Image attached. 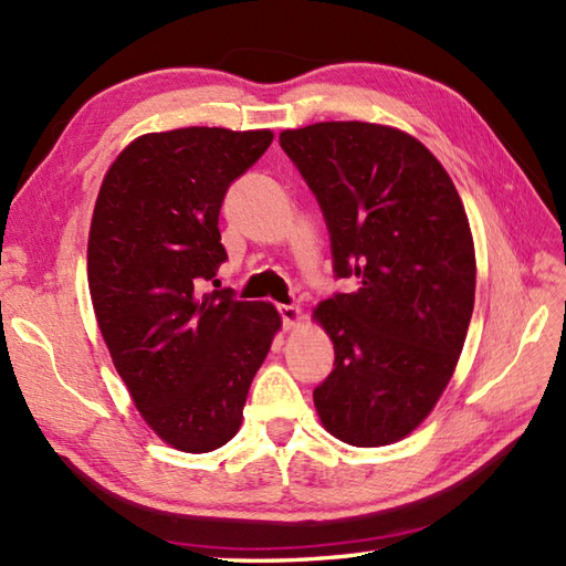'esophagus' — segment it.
<instances>
[{
    "mask_svg": "<svg viewBox=\"0 0 566 566\" xmlns=\"http://www.w3.org/2000/svg\"><path fill=\"white\" fill-rule=\"evenodd\" d=\"M280 314H282V321H284V328L286 331L296 328L298 323H302V318H304L302 308H298V306H280Z\"/></svg>",
    "mask_w": 566,
    "mask_h": 566,
    "instance_id": "esophagus-1",
    "label": "esophagus"
}]
</instances>
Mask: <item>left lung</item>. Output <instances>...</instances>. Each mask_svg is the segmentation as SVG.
Returning <instances> with one entry per match:
<instances>
[{
    "instance_id": "8db88e82",
    "label": "left lung",
    "mask_w": 566,
    "mask_h": 566,
    "mask_svg": "<svg viewBox=\"0 0 566 566\" xmlns=\"http://www.w3.org/2000/svg\"><path fill=\"white\" fill-rule=\"evenodd\" d=\"M280 143L326 216L335 274L359 280L314 308L335 350L314 389L318 418L355 448L399 442L436 408L472 321L462 199L436 155L394 126L321 122Z\"/></svg>"
}]
</instances>
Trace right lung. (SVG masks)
<instances>
[{"label":"right lung","mask_w":566,"mask_h":566,"mask_svg":"<svg viewBox=\"0 0 566 566\" xmlns=\"http://www.w3.org/2000/svg\"><path fill=\"white\" fill-rule=\"evenodd\" d=\"M272 138L270 128L209 126L138 136L106 170L94 203V316L138 413L175 450L211 452L235 436L252 377L282 328L268 302L203 292L226 260V189Z\"/></svg>","instance_id":"add662e5"}]
</instances>
